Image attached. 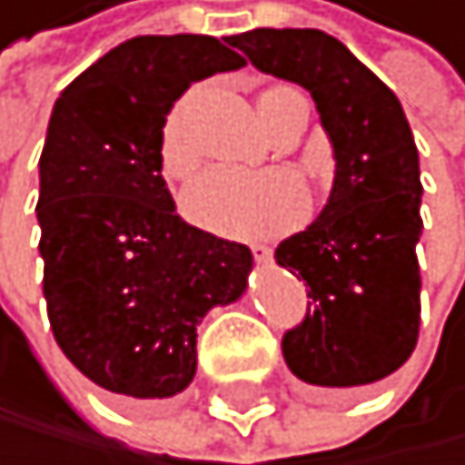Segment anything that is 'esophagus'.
<instances>
[{
  "label": "esophagus",
  "instance_id": "obj_1",
  "mask_svg": "<svg viewBox=\"0 0 465 465\" xmlns=\"http://www.w3.org/2000/svg\"><path fill=\"white\" fill-rule=\"evenodd\" d=\"M250 250H252V259H256L259 264H268L273 259V250L268 244H250Z\"/></svg>",
  "mask_w": 465,
  "mask_h": 465
}]
</instances>
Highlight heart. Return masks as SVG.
<instances>
[{
	"instance_id": "1",
	"label": "heart",
	"mask_w": 465,
	"mask_h": 465,
	"mask_svg": "<svg viewBox=\"0 0 465 465\" xmlns=\"http://www.w3.org/2000/svg\"><path fill=\"white\" fill-rule=\"evenodd\" d=\"M297 95L288 84L262 86L256 107L264 127L276 122L285 101ZM160 163L165 177L183 180L197 168V148L186 134V101L168 113L160 136ZM183 213L201 230L230 238H264L291 230L309 209L302 183L288 172H238L209 168L183 192Z\"/></svg>"
}]
</instances>
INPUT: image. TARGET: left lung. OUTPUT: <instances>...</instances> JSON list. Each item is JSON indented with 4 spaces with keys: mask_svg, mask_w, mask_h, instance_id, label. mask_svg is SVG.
<instances>
[{
    "mask_svg": "<svg viewBox=\"0 0 465 465\" xmlns=\"http://www.w3.org/2000/svg\"><path fill=\"white\" fill-rule=\"evenodd\" d=\"M259 72L309 90L334 151L331 194L312 227L276 247L309 285V312L285 331L300 381L350 391L381 381L420 338V153L399 98L341 40L317 28L230 37Z\"/></svg>",
    "mask_w": 465,
    "mask_h": 465,
    "instance_id": "obj_1",
    "label": "left lung"
}]
</instances>
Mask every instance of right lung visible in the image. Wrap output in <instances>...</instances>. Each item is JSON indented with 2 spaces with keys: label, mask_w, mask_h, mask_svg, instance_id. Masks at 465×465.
<instances>
[{
  "label": "right lung",
  "mask_w": 465,
  "mask_h": 465,
  "mask_svg": "<svg viewBox=\"0 0 465 465\" xmlns=\"http://www.w3.org/2000/svg\"><path fill=\"white\" fill-rule=\"evenodd\" d=\"M230 45L206 34L124 40L54 101L40 153L43 297L64 355L115 396L186 391L201 320L247 291L250 247L183 221L160 163L174 101L244 66Z\"/></svg>",
  "instance_id": "add662e5"
}]
</instances>
